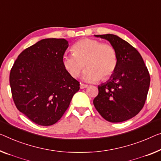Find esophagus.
<instances>
[{
    "label": "esophagus",
    "mask_w": 161,
    "mask_h": 161,
    "mask_svg": "<svg viewBox=\"0 0 161 161\" xmlns=\"http://www.w3.org/2000/svg\"><path fill=\"white\" fill-rule=\"evenodd\" d=\"M88 87L87 85H85V84H80V88L81 89H85Z\"/></svg>",
    "instance_id": "obj_1"
}]
</instances>
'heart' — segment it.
<instances>
[{
  "label": "heart",
  "instance_id": "heart-1",
  "mask_svg": "<svg viewBox=\"0 0 161 161\" xmlns=\"http://www.w3.org/2000/svg\"><path fill=\"white\" fill-rule=\"evenodd\" d=\"M71 50L73 53L64 55L62 62L73 78L80 76L85 64L88 67L84 71L81 78L87 82H94L101 78L107 80L116 71L118 56L111 45L85 38L74 43Z\"/></svg>",
  "mask_w": 161,
  "mask_h": 161
}]
</instances>
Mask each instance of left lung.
<instances>
[{"label": "left lung", "instance_id": "left-lung-1", "mask_svg": "<svg viewBox=\"0 0 161 161\" xmlns=\"http://www.w3.org/2000/svg\"><path fill=\"white\" fill-rule=\"evenodd\" d=\"M95 36L107 40L115 47L118 64L108 81L98 86L93 104L108 121H125L138 114L145 105L150 82L149 71L140 53L129 42L112 34Z\"/></svg>", "mask_w": 161, "mask_h": 161}]
</instances>
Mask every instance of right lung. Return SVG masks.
<instances>
[{
  "instance_id": "right-lung-1",
  "label": "right lung",
  "mask_w": 161,
  "mask_h": 161,
  "mask_svg": "<svg viewBox=\"0 0 161 161\" xmlns=\"http://www.w3.org/2000/svg\"><path fill=\"white\" fill-rule=\"evenodd\" d=\"M69 42L47 38L19 55L11 69L12 97L19 111L40 126L56 124L68 108L80 82L63 65Z\"/></svg>"
}]
</instances>
